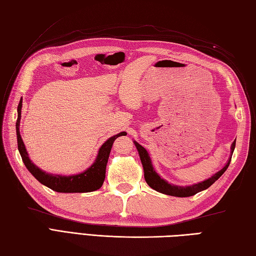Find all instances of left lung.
<instances>
[{"instance_id": "obj_1", "label": "left lung", "mask_w": 256, "mask_h": 256, "mask_svg": "<svg viewBox=\"0 0 256 256\" xmlns=\"http://www.w3.org/2000/svg\"><path fill=\"white\" fill-rule=\"evenodd\" d=\"M134 144H135V146H136V148L138 150L140 158V162H142L143 170H144V177H145V180H146V182H148V186L150 188H153L154 190H156V192L165 194L168 196H174V197H190V196H194L196 194L202 192V190H204L206 188H209L211 184H214L216 180H218V179L222 176V174L226 170V168L230 165L231 157H232V155H231L229 160H228V162L226 164V166L222 168V170H220L219 172H216L214 176H211L210 178L206 179V180H204V182L192 184V186L182 187V186H176V184H168L166 180H164V179L160 178L158 174L155 172L153 165H152V160L150 158L148 150H146L142 145H140L138 143L135 142V140H134ZM234 148H236V140L232 143L231 154H233Z\"/></svg>"}]
</instances>
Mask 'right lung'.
Instances as JSON below:
<instances>
[{
	"label": "right lung",
	"mask_w": 256,
	"mask_h": 256,
	"mask_svg": "<svg viewBox=\"0 0 256 256\" xmlns=\"http://www.w3.org/2000/svg\"><path fill=\"white\" fill-rule=\"evenodd\" d=\"M20 112H22V99L18 106V121H16V135H18V146L20 154L22 156L24 164L30 172L34 176L40 184H45L48 188L55 190L57 192H94L101 188L106 178V168L108 164V156L112 148L113 142L118 136L126 135L125 132H121L114 136L108 138L106 142L99 150L96 158L88 170L84 172L77 174L72 176H62V175H52L44 170H42L36 165H34L28 154H27L23 140L20 134Z\"/></svg>",
	"instance_id": "right-lung-1"
}]
</instances>
